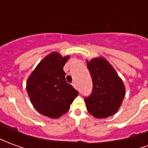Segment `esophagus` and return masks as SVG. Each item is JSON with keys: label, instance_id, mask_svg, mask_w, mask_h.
<instances>
[{"label": "esophagus", "instance_id": "34e87169", "mask_svg": "<svg viewBox=\"0 0 148 148\" xmlns=\"http://www.w3.org/2000/svg\"><path fill=\"white\" fill-rule=\"evenodd\" d=\"M72 86H73L74 87V88H75V89H77V84L75 83V82H73V83H72Z\"/></svg>", "mask_w": 148, "mask_h": 148}]
</instances>
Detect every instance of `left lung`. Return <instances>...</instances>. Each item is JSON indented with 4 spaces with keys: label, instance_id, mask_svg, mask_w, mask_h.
Listing matches in <instances>:
<instances>
[{
    "label": "left lung",
    "instance_id": "left-lung-1",
    "mask_svg": "<svg viewBox=\"0 0 148 148\" xmlns=\"http://www.w3.org/2000/svg\"><path fill=\"white\" fill-rule=\"evenodd\" d=\"M87 67L93 81L92 93L85 97L87 110L97 118L115 114L125 95L123 82L105 58H96L87 62Z\"/></svg>",
    "mask_w": 148,
    "mask_h": 148
}]
</instances>
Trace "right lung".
Masks as SVG:
<instances>
[{"label":"right lung","mask_w":148,"mask_h":148,"mask_svg":"<svg viewBox=\"0 0 148 148\" xmlns=\"http://www.w3.org/2000/svg\"><path fill=\"white\" fill-rule=\"evenodd\" d=\"M70 56L53 52L40 62L27 82L28 96L42 115L58 118L70 109L78 92L66 82L63 66Z\"/></svg>","instance_id":"right-lung-1"}]
</instances>
